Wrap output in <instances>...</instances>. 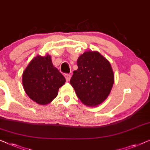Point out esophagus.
<instances>
[{
	"label": "esophagus",
	"instance_id": "obj_1",
	"mask_svg": "<svg viewBox=\"0 0 150 150\" xmlns=\"http://www.w3.org/2000/svg\"><path fill=\"white\" fill-rule=\"evenodd\" d=\"M64 77L66 78V80H67V81H70V79H71V74L67 73V74H65V75H64Z\"/></svg>",
	"mask_w": 150,
	"mask_h": 150
}]
</instances>
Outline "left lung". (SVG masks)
Segmentation results:
<instances>
[{
  "label": "left lung",
  "mask_w": 150,
  "mask_h": 150,
  "mask_svg": "<svg viewBox=\"0 0 150 150\" xmlns=\"http://www.w3.org/2000/svg\"><path fill=\"white\" fill-rule=\"evenodd\" d=\"M70 83L81 102L89 106L102 103L110 93L114 74L110 64L98 52L87 51L77 59Z\"/></svg>",
  "instance_id": "obj_1"
}]
</instances>
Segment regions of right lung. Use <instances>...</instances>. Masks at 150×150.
<instances>
[{
	"label": "right lung",
	"mask_w": 150,
	"mask_h": 150,
	"mask_svg": "<svg viewBox=\"0 0 150 150\" xmlns=\"http://www.w3.org/2000/svg\"><path fill=\"white\" fill-rule=\"evenodd\" d=\"M65 81L62 74L53 67L49 55L34 57L23 74L26 93L32 100L41 105L53 101Z\"/></svg>",
	"instance_id": "1"
}]
</instances>
